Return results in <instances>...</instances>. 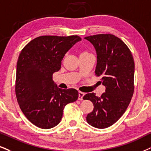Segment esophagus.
<instances>
[{
	"instance_id": "1",
	"label": "esophagus",
	"mask_w": 151,
	"mask_h": 151,
	"mask_svg": "<svg viewBox=\"0 0 151 151\" xmlns=\"http://www.w3.org/2000/svg\"><path fill=\"white\" fill-rule=\"evenodd\" d=\"M85 95V93L82 92H78V100H82L83 99V96Z\"/></svg>"
}]
</instances>
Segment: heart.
Segmentation results:
<instances>
[{
	"instance_id": "heart-1",
	"label": "heart",
	"mask_w": 151,
	"mask_h": 151,
	"mask_svg": "<svg viewBox=\"0 0 151 151\" xmlns=\"http://www.w3.org/2000/svg\"><path fill=\"white\" fill-rule=\"evenodd\" d=\"M87 52H83V53H82L81 54V55H83V54H87Z\"/></svg>"
}]
</instances>
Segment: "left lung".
Segmentation results:
<instances>
[{
	"label": "left lung",
	"instance_id": "8db88e82",
	"mask_svg": "<svg viewBox=\"0 0 151 151\" xmlns=\"http://www.w3.org/2000/svg\"><path fill=\"white\" fill-rule=\"evenodd\" d=\"M96 52L95 75L101 78L106 87L101 96L94 93L85 94L94 109L87 115V122L92 127L104 129L118 121L125 112L134 93V61L125 43L111 34L85 37Z\"/></svg>",
	"mask_w": 151,
	"mask_h": 151
}]
</instances>
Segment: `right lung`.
Here are the masks:
<instances>
[{
	"label": "right lung",
	"mask_w": 151,
	"mask_h": 151,
	"mask_svg": "<svg viewBox=\"0 0 151 151\" xmlns=\"http://www.w3.org/2000/svg\"><path fill=\"white\" fill-rule=\"evenodd\" d=\"M82 39L78 36H43L23 48L17 64L15 92L22 111L41 129H50L61 120L66 104L76 101L78 92L62 90L52 80L67 52Z\"/></svg>",
	"instance_id": "obj_1"
}]
</instances>
